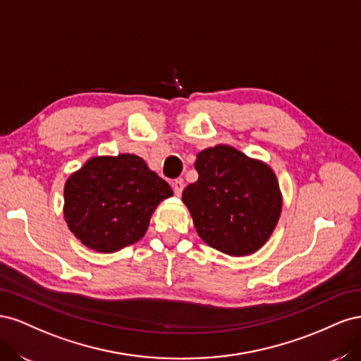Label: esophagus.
Instances as JSON below:
<instances>
[{"mask_svg": "<svg viewBox=\"0 0 361 361\" xmlns=\"http://www.w3.org/2000/svg\"><path fill=\"white\" fill-rule=\"evenodd\" d=\"M171 187H173V191H174V194H176L178 197H180V194H182V191H183V180H182V179H176V180H173Z\"/></svg>", "mask_w": 361, "mask_h": 361, "instance_id": "esophagus-1", "label": "esophagus"}]
</instances>
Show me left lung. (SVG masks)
<instances>
[{"instance_id": "1", "label": "left lung", "mask_w": 361, "mask_h": 361, "mask_svg": "<svg viewBox=\"0 0 361 361\" xmlns=\"http://www.w3.org/2000/svg\"><path fill=\"white\" fill-rule=\"evenodd\" d=\"M194 167L199 180L183 190L182 200L203 241L231 256L264 247L281 214L271 167L224 145L202 150Z\"/></svg>"}]
</instances>
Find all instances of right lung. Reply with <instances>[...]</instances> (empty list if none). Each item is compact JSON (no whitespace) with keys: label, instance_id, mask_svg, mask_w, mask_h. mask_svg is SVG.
Returning <instances> with one entry per match:
<instances>
[{"label":"right lung","instance_id":"right-lung-1","mask_svg":"<svg viewBox=\"0 0 361 361\" xmlns=\"http://www.w3.org/2000/svg\"><path fill=\"white\" fill-rule=\"evenodd\" d=\"M171 195L137 155L93 157L64 183V220L85 247L114 253L145 236L157 206Z\"/></svg>","mask_w":361,"mask_h":361}]
</instances>
